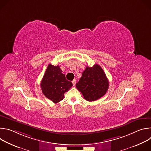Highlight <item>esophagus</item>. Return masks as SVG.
<instances>
[{
	"label": "esophagus",
	"mask_w": 151,
	"mask_h": 151,
	"mask_svg": "<svg viewBox=\"0 0 151 151\" xmlns=\"http://www.w3.org/2000/svg\"><path fill=\"white\" fill-rule=\"evenodd\" d=\"M72 83H73V85H75V84H76V79H74L72 81Z\"/></svg>",
	"instance_id": "esophagus-1"
}]
</instances>
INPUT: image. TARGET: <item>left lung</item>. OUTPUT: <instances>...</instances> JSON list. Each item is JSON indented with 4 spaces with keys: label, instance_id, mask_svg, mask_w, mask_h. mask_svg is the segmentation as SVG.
Instances as JSON below:
<instances>
[{
    "label": "left lung",
    "instance_id": "left-lung-1",
    "mask_svg": "<svg viewBox=\"0 0 151 151\" xmlns=\"http://www.w3.org/2000/svg\"><path fill=\"white\" fill-rule=\"evenodd\" d=\"M76 88L87 101H93L103 97L109 88V81L99 64L86 67L76 84Z\"/></svg>",
    "mask_w": 151,
    "mask_h": 151
}]
</instances>
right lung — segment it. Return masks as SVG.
I'll list each match as a JSON object with an SVG mask.
<instances>
[{"mask_svg":"<svg viewBox=\"0 0 151 151\" xmlns=\"http://www.w3.org/2000/svg\"><path fill=\"white\" fill-rule=\"evenodd\" d=\"M70 81L66 79L60 66L50 64L40 82V87L44 96L57 103L64 98V94L72 87Z\"/></svg>","mask_w":151,"mask_h":151,"instance_id":"right-lung-1","label":"right lung"}]
</instances>
